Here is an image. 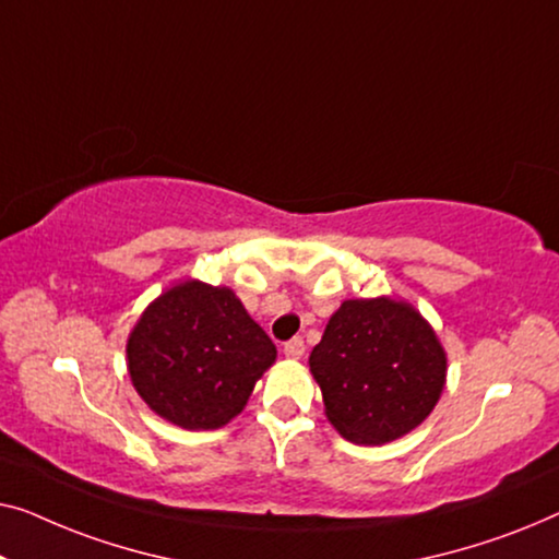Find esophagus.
Wrapping results in <instances>:
<instances>
[{
  "label": "esophagus",
  "instance_id": "34e87169",
  "mask_svg": "<svg viewBox=\"0 0 559 559\" xmlns=\"http://www.w3.org/2000/svg\"><path fill=\"white\" fill-rule=\"evenodd\" d=\"M304 352H306V344L301 336H294V340H288L286 344H283V355L290 359H301Z\"/></svg>",
  "mask_w": 559,
  "mask_h": 559
}]
</instances>
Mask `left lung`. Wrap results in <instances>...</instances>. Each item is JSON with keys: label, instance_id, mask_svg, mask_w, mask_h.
<instances>
[{"label": "left lung", "instance_id": "left-lung-1", "mask_svg": "<svg viewBox=\"0 0 559 559\" xmlns=\"http://www.w3.org/2000/svg\"><path fill=\"white\" fill-rule=\"evenodd\" d=\"M311 374L326 418L352 443L411 433L445 384V352L413 306L390 298L344 301L313 347Z\"/></svg>", "mask_w": 559, "mask_h": 559}]
</instances>
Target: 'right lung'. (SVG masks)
I'll return each mask as SVG.
<instances>
[{
    "instance_id": "obj_1",
    "label": "right lung",
    "mask_w": 559,
    "mask_h": 559,
    "mask_svg": "<svg viewBox=\"0 0 559 559\" xmlns=\"http://www.w3.org/2000/svg\"><path fill=\"white\" fill-rule=\"evenodd\" d=\"M129 372L144 403L187 430L230 423L276 344L248 317L230 288L187 281L144 311L129 336Z\"/></svg>"
}]
</instances>
